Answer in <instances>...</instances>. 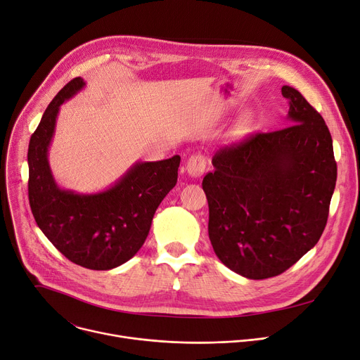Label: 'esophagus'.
Masks as SVG:
<instances>
[{
	"label": "esophagus",
	"instance_id": "esophagus-1",
	"mask_svg": "<svg viewBox=\"0 0 360 360\" xmlns=\"http://www.w3.org/2000/svg\"><path fill=\"white\" fill-rule=\"evenodd\" d=\"M207 167V160L202 155H193L186 162V172L193 178H198L204 174Z\"/></svg>",
	"mask_w": 360,
	"mask_h": 360
}]
</instances>
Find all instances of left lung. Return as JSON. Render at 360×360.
Listing matches in <instances>:
<instances>
[{
  "label": "left lung",
  "instance_id": "1",
  "mask_svg": "<svg viewBox=\"0 0 360 360\" xmlns=\"http://www.w3.org/2000/svg\"><path fill=\"white\" fill-rule=\"evenodd\" d=\"M281 94L292 125L220 148L202 179L213 250L252 280L281 274L315 247L337 179L324 118L296 89L283 86Z\"/></svg>",
  "mask_w": 360,
  "mask_h": 360
}]
</instances>
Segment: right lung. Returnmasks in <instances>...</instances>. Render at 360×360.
Listing matches in <instances>:
<instances>
[{"instance_id":"right-lung-1","label":"right lung","mask_w":360,"mask_h":360,"mask_svg":"<svg viewBox=\"0 0 360 360\" xmlns=\"http://www.w3.org/2000/svg\"><path fill=\"white\" fill-rule=\"evenodd\" d=\"M83 87L82 77L67 83L30 137L29 202L39 229L64 257L84 269L110 270L143 247L159 204L176 185L181 158L139 162L98 194L61 190L51 172L48 147L60 106Z\"/></svg>"}]
</instances>
